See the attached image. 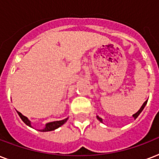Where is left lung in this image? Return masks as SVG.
<instances>
[{
  "label": "left lung",
  "mask_w": 159,
  "mask_h": 159,
  "mask_svg": "<svg viewBox=\"0 0 159 159\" xmlns=\"http://www.w3.org/2000/svg\"><path fill=\"white\" fill-rule=\"evenodd\" d=\"M147 102H148V101H146V102H144V103H143V106H141V108L139 109V111L138 112H137V113H135V114H134V115H133V117H134V119L137 118V117H138V116H139V114H140L141 112H142V111H143V108H144V106H145L146 104H147ZM97 118L98 119V120H99L101 121V122H102V118H100L99 116H97Z\"/></svg>",
  "instance_id": "left-lung-1"
}]
</instances>
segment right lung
<instances>
[{"mask_svg": "<svg viewBox=\"0 0 159 159\" xmlns=\"http://www.w3.org/2000/svg\"><path fill=\"white\" fill-rule=\"evenodd\" d=\"M17 113L18 115L20 116V117L21 118V120L24 121V123L26 124L27 125L30 126L31 127V124H30V121L29 120L28 118L25 117V116H24L20 112H19L17 111ZM67 120V119H64V120H59V121H53V122H50V123H48L46 125V127L43 129H42V132H46V131H51V130H54L56 129L57 128L60 127L61 125H62Z\"/></svg>", "mask_w": 159, "mask_h": 159, "instance_id": "right-lung-1", "label": "right lung"}]
</instances>
